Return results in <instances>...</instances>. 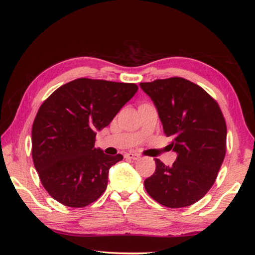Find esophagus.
<instances>
[{
	"label": "esophagus",
	"instance_id": "1",
	"mask_svg": "<svg viewBox=\"0 0 255 255\" xmlns=\"http://www.w3.org/2000/svg\"><path fill=\"white\" fill-rule=\"evenodd\" d=\"M126 158L131 159V160H139L140 159V154H138L136 152H128L126 154Z\"/></svg>",
	"mask_w": 255,
	"mask_h": 255
}]
</instances>
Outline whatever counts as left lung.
I'll return each mask as SVG.
<instances>
[{"label": "left lung", "mask_w": 255, "mask_h": 255, "mask_svg": "<svg viewBox=\"0 0 255 255\" xmlns=\"http://www.w3.org/2000/svg\"><path fill=\"white\" fill-rule=\"evenodd\" d=\"M158 110L163 131L177 153L172 166L154 159L155 171L144 188L169 208L187 207L202 199L217 178L226 155L227 126L218 103L183 78L140 83Z\"/></svg>", "instance_id": "obj_1"}]
</instances>
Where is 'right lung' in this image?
<instances>
[{
    "mask_svg": "<svg viewBox=\"0 0 255 255\" xmlns=\"http://www.w3.org/2000/svg\"><path fill=\"white\" fill-rule=\"evenodd\" d=\"M137 91L134 83L81 78L42 103L32 124L31 155L53 199L82 208L105 192L108 171L123 155L95 148L96 131L108 126Z\"/></svg>",
    "mask_w": 255,
    "mask_h": 255,
    "instance_id": "right-lung-1",
    "label": "right lung"
}]
</instances>
